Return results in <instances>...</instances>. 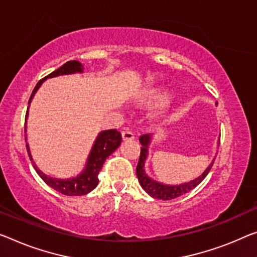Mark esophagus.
Here are the masks:
<instances>
[{
	"label": "esophagus",
	"instance_id": "34e87169",
	"mask_svg": "<svg viewBox=\"0 0 257 257\" xmlns=\"http://www.w3.org/2000/svg\"><path fill=\"white\" fill-rule=\"evenodd\" d=\"M121 137H123L124 141H131L134 139V134L131 131H123L121 132Z\"/></svg>",
	"mask_w": 257,
	"mask_h": 257
}]
</instances>
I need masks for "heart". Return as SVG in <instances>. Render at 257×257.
Returning a JSON list of instances; mask_svg holds the SVG:
<instances>
[{"label":"heart","mask_w":257,"mask_h":257,"mask_svg":"<svg viewBox=\"0 0 257 257\" xmlns=\"http://www.w3.org/2000/svg\"><path fill=\"white\" fill-rule=\"evenodd\" d=\"M149 97L154 98V100H163L165 94L161 92V90H152V92H149Z\"/></svg>","instance_id":"1"}]
</instances>
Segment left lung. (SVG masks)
I'll list each match as a JSON object with an SVG mask.
<instances>
[{"label":"left lung","instance_id":"left-lung-1","mask_svg":"<svg viewBox=\"0 0 257 257\" xmlns=\"http://www.w3.org/2000/svg\"><path fill=\"white\" fill-rule=\"evenodd\" d=\"M152 137L153 136L151 133H147V134H142V136L139 138V141L141 144V153H140L139 162H138V165H137L138 180H139L140 186L142 187V189H144L147 194L154 197V199L172 200L178 196L186 194L188 192H191L193 188H195L201 181L206 178L209 171L211 170L215 159L211 161V163L208 165V168L204 170L199 177H196V178H194L193 180L186 181V183L171 185V184H164V183H161V181L154 180L152 177L148 176V173L146 171V168H145L146 161H147L148 155H149V145H151ZM218 145H219V139H218Z\"/></svg>","mask_w":257,"mask_h":257}]
</instances>
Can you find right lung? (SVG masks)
I'll list each match as a JSON object with an SVG mask.
<instances>
[{"label":"right lung","mask_w":257,"mask_h":257,"mask_svg":"<svg viewBox=\"0 0 257 257\" xmlns=\"http://www.w3.org/2000/svg\"><path fill=\"white\" fill-rule=\"evenodd\" d=\"M84 72V65H81V63L78 61H70L66 62L65 64H63L61 68L55 70L54 72H51L48 76L41 79L35 86L32 94H31L29 106H27V112L25 117V133L27 131V118H29V110L31 106V102H32L35 93L38 92V89L41 87V85L45 82L48 78H55L60 76H66V74H74V73H82ZM25 140H27L26 134H25ZM121 142V134L117 131L116 128L112 130H105V131H101L97 134L95 141H94L93 147L90 149L89 155L86 161L85 167L82 169V171L79 175L71 177V178L61 179V178H55V177L47 176L46 173H43L40 169L37 167L35 162L32 157V154L30 151V146L26 142V148L27 153H29V157L31 162H32L33 168L39 176L41 177V179L45 183L50 186L51 188L56 189L57 192L62 193V194L68 195V196H76V195H86L89 192H92L94 188L97 186L98 184V171H100L102 165H103L106 157L111 155V154L119 147Z\"/></svg>","instance_id":"add662e5"}]
</instances>
